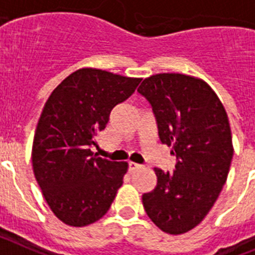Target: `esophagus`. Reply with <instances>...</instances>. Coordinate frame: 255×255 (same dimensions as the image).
Returning <instances> with one entry per match:
<instances>
[{
	"label": "esophagus",
	"instance_id": "34e87169",
	"mask_svg": "<svg viewBox=\"0 0 255 255\" xmlns=\"http://www.w3.org/2000/svg\"><path fill=\"white\" fill-rule=\"evenodd\" d=\"M140 167H141V165H138V164H136V163H132V161H129V163H128V172H129V173H133V172H136L137 169H140Z\"/></svg>",
	"mask_w": 255,
	"mask_h": 255
}]
</instances>
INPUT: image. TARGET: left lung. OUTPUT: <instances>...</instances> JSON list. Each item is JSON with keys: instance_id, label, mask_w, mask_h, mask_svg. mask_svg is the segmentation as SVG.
I'll return each mask as SVG.
<instances>
[{"instance_id": "8db88e82", "label": "left lung", "mask_w": 255, "mask_h": 255, "mask_svg": "<svg viewBox=\"0 0 255 255\" xmlns=\"http://www.w3.org/2000/svg\"><path fill=\"white\" fill-rule=\"evenodd\" d=\"M137 91L177 159L173 172L154 168L158 183L142 195L143 208L161 231L185 234L204 220L227 180L234 155L227 113L210 86L191 75L155 74Z\"/></svg>"}]
</instances>
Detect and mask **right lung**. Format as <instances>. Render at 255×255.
Returning <instances> with one entry per match:
<instances>
[{
  "instance_id": "obj_1",
  "label": "right lung",
  "mask_w": 255,
  "mask_h": 255,
  "mask_svg": "<svg viewBox=\"0 0 255 255\" xmlns=\"http://www.w3.org/2000/svg\"><path fill=\"white\" fill-rule=\"evenodd\" d=\"M140 81L83 68L46 101L33 140V172L50 209L65 225L83 227L109 210L128 164L99 158L91 146L113 108L127 100Z\"/></svg>"
}]
</instances>
